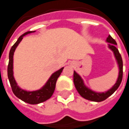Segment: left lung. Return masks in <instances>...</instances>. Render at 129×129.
<instances>
[{"mask_svg": "<svg viewBox=\"0 0 129 129\" xmlns=\"http://www.w3.org/2000/svg\"><path fill=\"white\" fill-rule=\"evenodd\" d=\"M108 42L110 43L109 44V48L111 49L114 52V54L115 55V57L118 61V64L119 65V75L118 78L115 83V85L112 87L110 90L105 93H97L94 92L93 91L89 89L85 86L83 81L82 79L81 78V77L75 71L73 73V81L75 86L77 90L79 92V93L81 95V96H82L83 98L88 100L93 101V102H102V101L105 100L106 99H107L109 96H110L112 94H113L120 85L121 83L122 80V75H123V62H122V59L121 55L119 53V51L116 48V46L117 44L116 42V41L112 38L110 36H108L106 40Z\"/></svg>", "mask_w": 129, "mask_h": 129, "instance_id": "8db88e82", "label": "left lung"}]
</instances>
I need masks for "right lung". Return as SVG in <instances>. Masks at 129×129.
I'll return each mask as SVG.
<instances>
[{
    "instance_id": "right-lung-1",
    "label": "right lung",
    "mask_w": 129,
    "mask_h": 129,
    "mask_svg": "<svg viewBox=\"0 0 129 129\" xmlns=\"http://www.w3.org/2000/svg\"><path fill=\"white\" fill-rule=\"evenodd\" d=\"M34 31H27L23 35H21L18 38L17 41L11 47L9 52V64H8L7 67L8 78L9 80L13 92L18 98H19L20 100H21L25 102L28 103L29 104H38L45 102L49 98H50L51 96L53 94L54 89H55L56 81H57L58 77L60 75L64 69V67L61 68L58 71L52 74L50 78L49 79V80L46 83V84L40 90L35 91H27L23 90L18 87L13 77V58L14 52L18 44L21 41L24 36L30 34V33L34 32Z\"/></svg>"
}]
</instances>
